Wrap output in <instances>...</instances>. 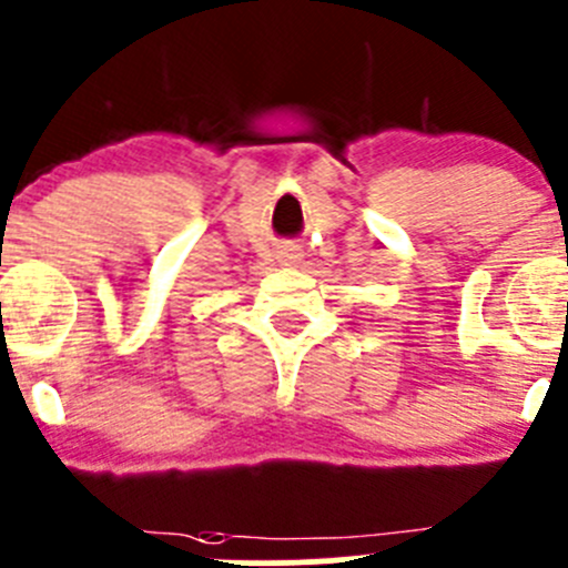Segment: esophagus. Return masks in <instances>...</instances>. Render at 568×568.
<instances>
[{
  "label": "esophagus",
  "mask_w": 568,
  "mask_h": 568,
  "mask_svg": "<svg viewBox=\"0 0 568 568\" xmlns=\"http://www.w3.org/2000/svg\"><path fill=\"white\" fill-rule=\"evenodd\" d=\"M277 261L280 266H296V263L302 261V252L296 244H285V247L277 250Z\"/></svg>",
  "instance_id": "34e87169"
}]
</instances>
